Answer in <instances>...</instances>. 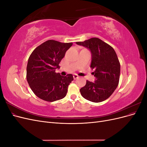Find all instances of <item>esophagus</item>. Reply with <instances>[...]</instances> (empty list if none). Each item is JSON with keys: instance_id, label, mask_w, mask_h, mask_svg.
I'll use <instances>...</instances> for the list:
<instances>
[{"instance_id": "34e87169", "label": "esophagus", "mask_w": 147, "mask_h": 147, "mask_svg": "<svg viewBox=\"0 0 147 147\" xmlns=\"http://www.w3.org/2000/svg\"><path fill=\"white\" fill-rule=\"evenodd\" d=\"M74 79H77V78H78V76L77 74H74Z\"/></svg>"}]
</instances>
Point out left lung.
Returning <instances> with one entry per match:
<instances>
[{"label":"left lung","mask_w":147,"mask_h":147,"mask_svg":"<svg viewBox=\"0 0 147 147\" xmlns=\"http://www.w3.org/2000/svg\"><path fill=\"white\" fill-rule=\"evenodd\" d=\"M88 48L91 53V67L95 81L87 80L80 89L82 96L93 102H100L108 99L118 86L120 75V64L114 49L98 38H91L76 42Z\"/></svg>","instance_id":"8db88e82"}]
</instances>
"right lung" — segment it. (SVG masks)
Masks as SVG:
<instances>
[{"instance_id":"right-lung-1","label":"right lung","mask_w":147,"mask_h":147,"mask_svg":"<svg viewBox=\"0 0 147 147\" xmlns=\"http://www.w3.org/2000/svg\"><path fill=\"white\" fill-rule=\"evenodd\" d=\"M72 43L49 40L31 53L27 65L26 78L31 90L40 99L54 102L64 98L74 80L72 74L62 76L56 72L65 52Z\"/></svg>"}]
</instances>
